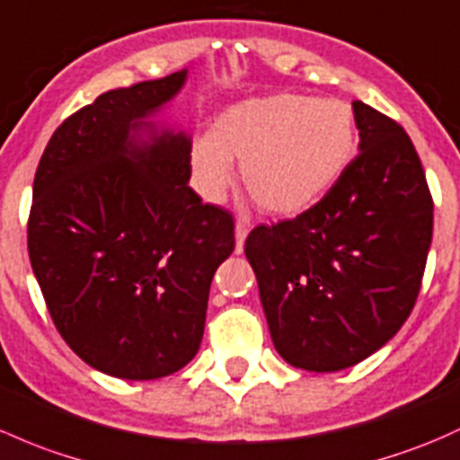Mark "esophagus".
I'll return each instance as SVG.
<instances>
[{
    "label": "esophagus",
    "instance_id": "esophagus-1",
    "mask_svg": "<svg viewBox=\"0 0 460 460\" xmlns=\"http://www.w3.org/2000/svg\"><path fill=\"white\" fill-rule=\"evenodd\" d=\"M246 235H249V225L246 222H235V253H243Z\"/></svg>",
    "mask_w": 460,
    "mask_h": 460
}]
</instances>
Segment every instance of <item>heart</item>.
<instances>
[{
  "label": "heart",
  "instance_id": "heart-1",
  "mask_svg": "<svg viewBox=\"0 0 460 460\" xmlns=\"http://www.w3.org/2000/svg\"><path fill=\"white\" fill-rule=\"evenodd\" d=\"M355 141V119L340 101L287 92L251 96L222 110L211 134L193 138V187L207 202H217L240 161L244 187L260 209L293 216L340 181Z\"/></svg>",
  "mask_w": 460,
  "mask_h": 460
}]
</instances>
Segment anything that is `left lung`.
I'll use <instances>...</instances> for the list:
<instances>
[{
	"instance_id": "8db88e82",
	"label": "left lung",
	"mask_w": 460,
	"mask_h": 460,
	"mask_svg": "<svg viewBox=\"0 0 460 460\" xmlns=\"http://www.w3.org/2000/svg\"><path fill=\"white\" fill-rule=\"evenodd\" d=\"M359 156L293 220L255 226L244 253L287 364L337 372L399 332L432 243V196L399 123L352 101Z\"/></svg>"
}]
</instances>
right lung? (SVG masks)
Listing matches in <instances>:
<instances>
[{
	"label": "right lung",
	"instance_id": "1",
	"mask_svg": "<svg viewBox=\"0 0 460 460\" xmlns=\"http://www.w3.org/2000/svg\"><path fill=\"white\" fill-rule=\"evenodd\" d=\"M187 67L110 90L57 128L39 161L28 220L32 273L66 344L129 381L185 368L205 332L234 217L190 187L191 138L152 116Z\"/></svg>",
	"mask_w": 460,
	"mask_h": 460
}]
</instances>
